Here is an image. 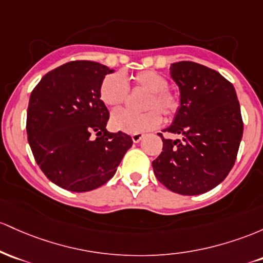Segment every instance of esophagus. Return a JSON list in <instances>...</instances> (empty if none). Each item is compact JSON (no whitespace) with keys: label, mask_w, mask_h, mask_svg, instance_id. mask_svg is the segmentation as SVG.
<instances>
[{"label":"esophagus","mask_w":263,"mask_h":263,"mask_svg":"<svg viewBox=\"0 0 263 263\" xmlns=\"http://www.w3.org/2000/svg\"><path fill=\"white\" fill-rule=\"evenodd\" d=\"M143 137H144L143 134H133L132 135V139H133V141H134L135 144H137V143H139L141 139H143Z\"/></svg>","instance_id":"1"}]
</instances>
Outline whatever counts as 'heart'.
Wrapping results in <instances>:
<instances>
[{
    "label": "heart",
    "mask_w": 263,
    "mask_h": 263,
    "mask_svg": "<svg viewBox=\"0 0 263 263\" xmlns=\"http://www.w3.org/2000/svg\"><path fill=\"white\" fill-rule=\"evenodd\" d=\"M135 88L147 92L143 102V113L129 110L114 111L110 117V126L117 132L126 134H140L160 125L161 116L165 120L173 119L180 109V97L167 89L169 81L156 70H141L132 76ZM129 88L122 74L111 73L102 81L99 87V98L109 108H119L128 98ZM156 110L158 111H156Z\"/></svg>",
    "instance_id": "obj_1"
}]
</instances>
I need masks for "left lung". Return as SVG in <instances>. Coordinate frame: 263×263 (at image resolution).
Segmentation results:
<instances>
[{"mask_svg":"<svg viewBox=\"0 0 263 263\" xmlns=\"http://www.w3.org/2000/svg\"><path fill=\"white\" fill-rule=\"evenodd\" d=\"M170 77L179 87L180 109L164 132L153 161L159 181L181 195H200L216 187L234 166L243 123L234 85L216 70L195 62H176Z\"/></svg>","mask_w":263,"mask_h":263,"instance_id":"8db88e82","label":"left lung"}]
</instances>
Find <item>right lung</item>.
<instances>
[{
	"label": "right lung",
	"instance_id": "add662e5",
	"mask_svg": "<svg viewBox=\"0 0 263 263\" xmlns=\"http://www.w3.org/2000/svg\"><path fill=\"white\" fill-rule=\"evenodd\" d=\"M113 72L97 62H68L47 73L31 93L29 146L44 175L62 189L85 193L104 185L133 145L128 134L105 128L109 110L99 87Z\"/></svg>",
	"mask_w": 263,
	"mask_h": 263
}]
</instances>
